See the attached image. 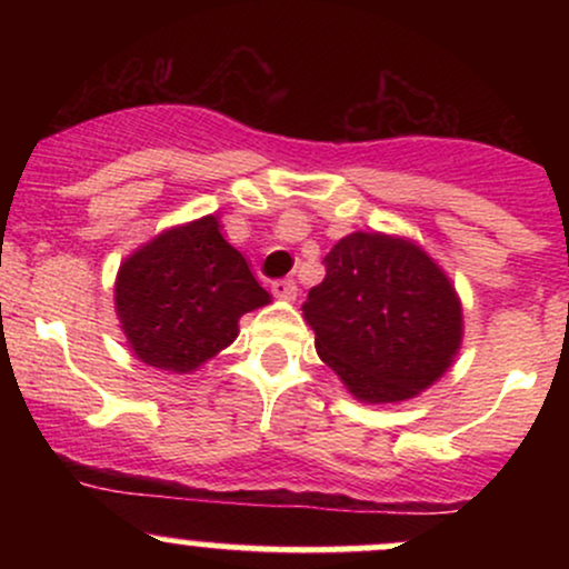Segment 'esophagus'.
Segmentation results:
<instances>
[{
    "label": "esophagus",
    "instance_id": "esophagus-1",
    "mask_svg": "<svg viewBox=\"0 0 569 569\" xmlns=\"http://www.w3.org/2000/svg\"><path fill=\"white\" fill-rule=\"evenodd\" d=\"M272 293H276L278 299H283V302H293V299H297V283L289 278H280L272 283Z\"/></svg>",
    "mask_w": 569,
    "mask_h": 569
}]
</instances>
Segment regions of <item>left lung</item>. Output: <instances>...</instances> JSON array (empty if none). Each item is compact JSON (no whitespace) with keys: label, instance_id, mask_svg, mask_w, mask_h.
<instances>
[{"label":"left lung","instance_id":"obj_1","mask_svg":"<svg viewBox=\"0 0 569 569\" xmlns=\"http://www.w3.org/2000/svg\"><path fill=\"white\" fill-rule=\"evenodd\" d=\"M302 305L316 350L358 401L415 398L452 367L462 307L452 280L411 240L352 232L326 253Z\"/></svg>","mask_w":569,"mask_h":569}]
</instances>
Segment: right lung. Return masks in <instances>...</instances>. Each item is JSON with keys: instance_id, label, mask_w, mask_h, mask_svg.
<instances>
[{"instance_id": "obj_1", "label": "right lung", "mask_w": 569, "mask_h": 569, "mask_svg": "<svg viewBox=\"0 0 569 569\" xmlns=\"http://www.w3.org/2000/svg\"><path fill=\"white\" fill-rule=\"evenodd\" d=\"M270 302L217 217L171 227L120 264L114 307L130 350L187 375L238 337L246 312Z\"/></svg>"}]
</instances>
